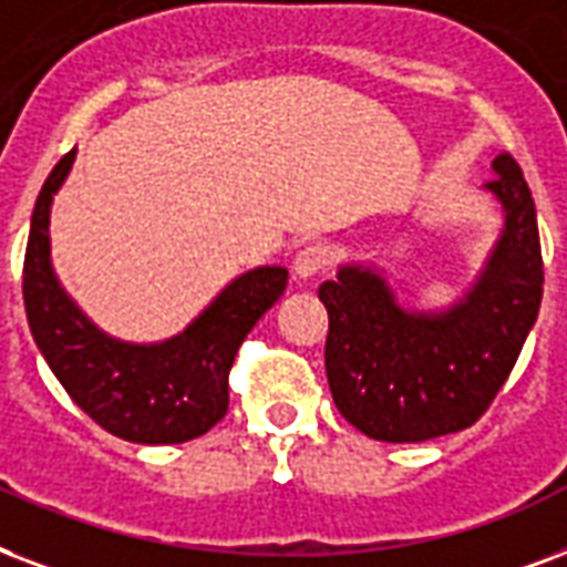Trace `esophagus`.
I'll return each mask as SVG.
<instances>
[{"instance_id": "obj_1", "label": "esophagus", "mask_w": 567, "mask_h": 567, "mask_svg": "<svg viewBox=\"0 0 567 567\" xmlns=\"http://www.w3.org/2000/svg\"><path fill=\"white\" fill-rule=\"evenodd\" d=\"M324 266H328V251H324L322 245H307V248H301L296 254V260H292V275L298 280H310L319 271H324Z\"/></svg>"}]
</instances>
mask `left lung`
I'll return each mask as SVG.
<instances>
[{
	"label": "left lung",
	"instance_id": "left-lung-1",
	"mask_svg": "<svg viewBox=\"0 0 567 567\" xmlns=\"http://www.w3.org/2000/svg\"><path fill=\"white\" fill-rule=\"evenodd\" d=\"M485 183L503 209L488 260L446 310H408L384 269L346 262L319 287L328 307L324 372L337 411L372 441L420 443L462 432L506 384L544 292L538 218L508 153Z\"/></svg>",
	"mask_w": 567,
	"mask_h": 567
}]
</instances>
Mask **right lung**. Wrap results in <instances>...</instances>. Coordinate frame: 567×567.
<instances>
[{"instance_id": "1", "label": "right lung", "mask_w": 567, "mask_h": 567, "mask_svg": "<svg viewBox=\"0 0 567 567\" xmlns=\"http://www.w3.org/2000/svg\"><path fill=\"white\" fill-rule=\"evenodd\" d=\"M76 151L52 168L29 227L23 301L43 361L70 399L105 432L133 443H183L227 414V375L239 346L287 289L284 266L230 280L204 313L162 343H126L87 319L52 271L50 209Z\"/></svg>"}]
</instances>
